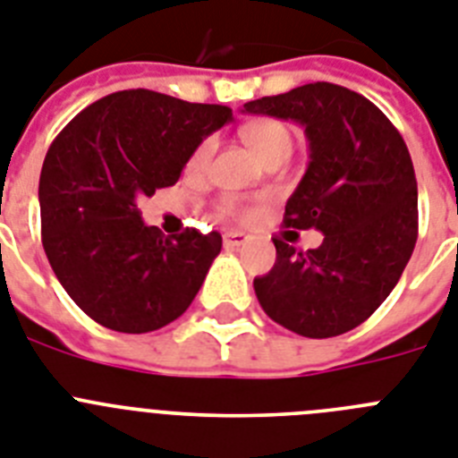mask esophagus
I'll use <instances>...</instances> for the list:
<instances>
[{
    "instance_id": "34e87169",
    "label": "esophagus",
    "mask_w": 458,
    "mask_h": 458,
    "mask_svg": "<svg viewBox=\"0 0 458 458\" xmlns=\"http://www.w3.org/2000/svg\"><path fill=\"white\" fill-rule=\"evenodd\" d=\"M222 241H225V248L233 250V248H241V245L248 243L250 236L243 232H226L225 236H222Z\"/></svg>"
}]
</instances>
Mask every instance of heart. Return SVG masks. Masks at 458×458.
Masks as SVG:
<instances>
[{
    "instance_id": "heart-1",
    "label": "heart",
    "mask_w": 458,
    "mask_h": 458,
    "mask_svg": "<svg viewBox=\"0 0 458 458\" xmlns=\"http://www.w3.org/2000/svg\"><path fill=\"white\" fill-rule=\"evenodd\" d=\"M243 139L250 146V150L255 152L257 157L264 162L271 155H277V152H292V131L284 123L280 120H259V123H252L243 129ZM215 152V139L208 136L203 139L197 146V150L191 152L190 157V169L191 171H201L206 169V164L210 162ZM220 208L225 210L226 215H245L248 208L238 199H222Z\"/></svg>"
}]
</instances>
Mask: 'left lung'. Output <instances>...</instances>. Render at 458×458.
Returning a JSON list of instances; mask_svg holds the SVG:
<instances>
[{
  "instance_id": "obj_1",
  "label": "left lung",
  "mask_w": 458,
  "mask_h": 458,
  "mask_svg": "<svg viewBox=\"0 0 458 458\" xmlns=\"http://www.w3.org/2000/svg\"><path fill=\"white\" fill-rule=\"evenodd\" d=\"M243 113L306 129L310 162L284 226L324 233L308 252L273 238L276 264L255 277L259 306L306 338L352 331L392 294L417 243V178L403 136L373 101L334 83L261 97Z\"/></svg>"
}]
</instances>
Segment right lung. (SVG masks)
Listing matches in <instances>:
<instances>
[{
	"mask_svg": "<svg viewBox=\"0 0 458 458\" xmlns=\"http://www.w3.org/2000/svg\"><path fill=\"white\" fill-rule=\"evenodd\" d=\"M232 108L123 89L62 129L38 181L41 241L55 276L88 318L120 334L178 319L222 250L217 232L164 236L136 199L178 182L206 136Z\"/></svg>",
	"mask_w": 458,
	"mask_h": 458,
	"instance_id": "add662e5",
	"label": "right lung"
}]
</instances>
